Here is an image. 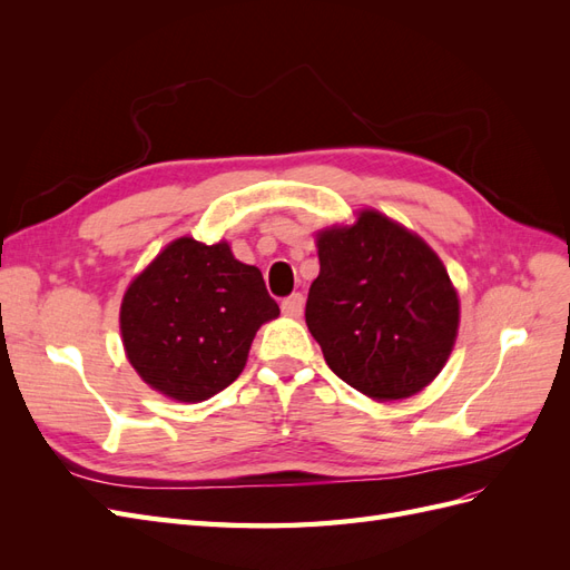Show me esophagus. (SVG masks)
I'll return each instance as SVG.
<instances>
[{
	"label": "esophagus",
	"instance_id": "34e87169",
	"mask_svg": "<svg viewBox=\"0 0 570 570\" xmlns=\"http://www.w3.org/2000/svg\"><path fill=\"white\" fill-rule=\"evenodd\" d=\"M281 308H283V314H285V316L299 318V316H302V312H304V297L299 295V292H295V295H289L287 299H283Z\"/></svg>",
	"mask_w": 570,
	"mask_h": 570
}]
</instances>
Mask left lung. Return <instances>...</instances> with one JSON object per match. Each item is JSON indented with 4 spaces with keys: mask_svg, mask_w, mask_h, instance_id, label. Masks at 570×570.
<instances>
[{
    "mask_svg": "<svg viewBox=\"0 0 570 570\" xmlns=\"http://www.w3.org/2000/svg\"><path fill=\"white\" fill-rule=\"evenodd\" d=\"M306 325L325 364L375 402L430 385L452 354L459 297L440 256L381 212L316 235Z\"/></svg>",
    "mask_w": 570,
    "mask_h": 570,
    "instance_id": "left-lung-1",
    "label": "left lung"
}]
</instances>
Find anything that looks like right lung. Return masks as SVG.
I'll list each match as a JSON object with an SVG mask.
<instances>
[{
  "label": "right lung",
  "mask_w": 570,
  "mask_h": 570,
  "mask_svg": "<svg viewBox=\"0 0 570 570\" xmlns=\"http://www.w3.org/2000/svg\"><path fill=\"white\" fill-rule=\"evenodd\" d=\"M278 314L262 271L228 243L178 237L126 289L120 337L149 387L195 404L243 373L256 331Z\"/></svg>",
  "instance_id": "1"
}]
</instances>
